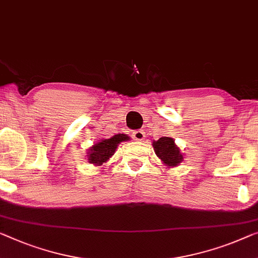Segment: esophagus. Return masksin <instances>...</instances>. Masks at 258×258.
I'll use <instances>...</instances> for the list:
<instances>
[{"mask_svg": "<svg viewBox=\"0 0 258 258\" xmlns=\"http://www.w3.org/2000/svg\"><path fill=\"white\" fill-rule=\"evenodd\" d=\"M133 140L136 141H142L145 139V132L142 130H138L136 132H133Z\"/></svg>", "mask_w": 258, "mask_h": 258, "instance_id": "1", "label": "esophagus"}]
</instances>
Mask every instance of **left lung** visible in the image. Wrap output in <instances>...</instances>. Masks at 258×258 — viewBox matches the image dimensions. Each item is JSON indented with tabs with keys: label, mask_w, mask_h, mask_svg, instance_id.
Wrapping results in <instances>:
<instances>
[{
	"label": "left lung",
	"mask_w": 258,
	"mask_h": 258,
	"mask_svg": "<svg viewBox=\"0 0 258 258\" xmlns=\"http://www.w3.org/2000/svg\"><path fill=\"white\" fill-rule=\"evenodd\" d=\"M153 147L157 157L167 167H176L183 161V155L180 154L179 148L175 145L172 138H160L157 141H153Z\"/></svg>",
	"instance_id": "obj_1"
}]
</instances>
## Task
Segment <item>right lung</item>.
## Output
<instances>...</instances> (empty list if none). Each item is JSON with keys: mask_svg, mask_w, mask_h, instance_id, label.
I'll return each mask as SVG.
<instances>
[{"mask_svg": "<svg viewBox=\"0 0 258 258\" xmlns=\"http://www.w3.org/2000/svg\"><path fill=\"white\" fill-rule=\"evenodd\" d=\"M127 140H130V138L126 134H116V136L110 138V139H103L102 141L97 142V144L90 147L87 155L88 161L95 164V166H102L103 163L106 162L113 155L117 149V146L121 141Z\"/></svg>", "mask_w": 258, "mask_h": 258, "instance_id": "1", "label": "right lung"}]
</instances>
